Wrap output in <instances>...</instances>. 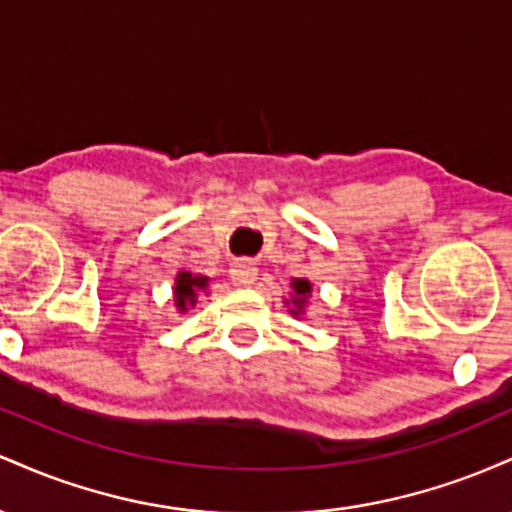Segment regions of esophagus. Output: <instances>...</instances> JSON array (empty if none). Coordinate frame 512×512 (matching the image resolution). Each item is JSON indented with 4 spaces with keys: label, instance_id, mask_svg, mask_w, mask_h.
Listing matches in <instances>:
<instances>
[{
    "label": "esophagus",
    "instance_id": "1",
    "mask_svg": "<svg viewBox=\"0 0 512 512\" xmlns=\"http://www.w3.org/2000/svg\"><path fill=\"white\" fill-rule=\"evenodd\" d=\"M257 279V267L250 260H236L231 264V281L236 286H250Z\"/></svg>",
    "mask_w": 512,
    "mask_h": 512
}]
</instances>
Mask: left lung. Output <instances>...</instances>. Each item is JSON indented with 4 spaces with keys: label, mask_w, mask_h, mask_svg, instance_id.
<instances>
[{
    "label": "left lung",
    "mask_w": 512,
    "mask_h": 512,
    "mask_svg": "<svg viewBox=\"0 0 512 512\" xmlns=\"http://www.w3.org/2000/svg\"><path fill=\"white\" fill-rule=\"evenodd\" d=\"M291 289H293L291 301H286V305H291L289 313L291 315H303L305 313V303H308L313 286H310L308 279H293Z\"/></svg>",
    "instance_id": "obj_1"
}]
</instances>
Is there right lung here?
Returning a JSON list of instances; mask_svg holds the SVG:
<instances>
[{"label":"right lung","mask_w":512,"mask_h":512,"mask_svg":"<svg viewBox=\"0 0 512 512\" xmlns=\"http://www.w3.org/2000/svg\"><path fill=\"white\" fill-rule=\"evenodd\" d=\"M209 279L202 274H192V272H180L175 276V308L180 313H185L187 308L197 303L199 293L207 291Z\"/></svg>","instance_id":"1"}]
</instances>
